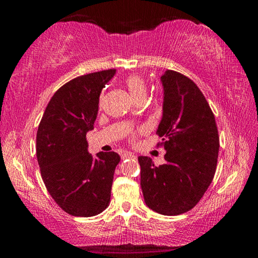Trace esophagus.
<instances>
[{"label":"esophagus","instance_id":"1","mask_svg":"<svg viewBox=\"0 0 258 258\" xmlns=\"http://www.w3.org/2000/svg\"><path fill=\"white\" fill-rule=\"evenodd\" d=\"M131 157H135L134 154L132 152H128V151H124L123 154H121V159H126V158H131Z\"/></svg>","mask_w":258,"mask_h":258}]
</instances>
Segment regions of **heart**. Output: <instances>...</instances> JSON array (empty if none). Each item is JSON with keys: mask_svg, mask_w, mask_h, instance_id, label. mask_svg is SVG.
I'll return each instance as SVG.
<instances>
[{"mask_svg": "<svg viewBox=\"0 0 258 258\" xmlns=\"http://www.w3.org/2000/svg\"><path fill=\"white\" fill-rule=\"evenodd\" d=\"M125 85L127 87L128 92L135 101L139 99H145L147 95V83L145 78L141 77L137 74H133V75H130L125 80Z\"/></svg>", "mask_w": 258, "mask_h": 258, "instance_id": "b5f03b06", "label": "heart"}]
</instances>
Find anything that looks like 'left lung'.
I'll use <instances>...</instances> for the list:
<instances>
[{
	"label": "left lung",
	"instance_id": "8db88e82",
	"mask_svg": "<svg viewBox=\"0 0 258 258\" xmlns=\"http://www.w3.org/2000/svg\"><path fill=\"white\" fill-rule=\"evenodd\" d=\"M163 118L157 134L166 150L164 165L139 157L146 205L161 215L189 212L215 175L220 138L215 117L199 87L189 77L166 71Z\"/></svg>",
	"mask_w": 258,
	"mask_h": 258
}]
</instances>
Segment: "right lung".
<instances>
[{
  "mask_svg": "<svg viewBox=\"0 0 258 258\" xmlns=\"http://www.w3.org/2000/svg\"><path fill=\"white\" fill-rule=\"evenodd\" d=\"M115 69L78 76L47 103L36 135L42 180L58 206L73 216L90 217L109 206L116 152L87 151L86 133L94 128L99 98Z\"/></svg>",
  "mask_w": 258,
  "mask_h": 258,
  "instance_id": "obj_1",
  "label": "right lung"
}]
</instances>
